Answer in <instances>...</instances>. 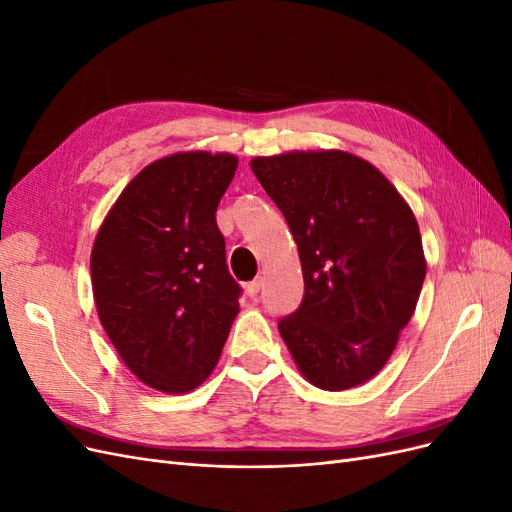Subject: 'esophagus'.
I'll list each match as a JSON object with an SVG mask.
<instances>
[{"mask_svg":"<svg viewBox=\"0 0 512 512\" xmlns=\"http://www.w3.org/2000/svg\"><path fill=\"white\" fill-rule=\"evenodd\" d=\"M260 288H262V280L258 277V280H252V282L245 284V294H247V297H250V299H256Z\"/></svg>","mask_w":512,"mask_h":512,"instance_id":"obj_1","label":"esophagus"}]
</instances>
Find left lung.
I'll return each mask as SVG.
<instances>
[{"mask_svg":"<svg viewBox=\"0 0 512 512\" xmlns=\"http://www.w3.org/2000/svg\"><path fill=\"white\" fill-rule=\"evenodd\" d=\"M297 243L305 292L280 333L307 382L354 389L391 359L427 273L421 230L395 185L342 149L250 162Z\"/></svg>","mask_w":512,"mask_h":512,"instance_id":"obj_1","label":"left lung"}]
</instances>
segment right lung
Segmentation results:
<instances>
[{"label":"right lung","mask_w":512,"mask_h":512,"mask_svg":"<svg viewBox=\"0 0 512 512\" xmlns=\"http://www.w3.org/2000/svg\"><path fill=\"white\" fill-rule=\"evenodd\" d=\"M237 156L179 151L145 166L91 247V288L102 327L143 384L183 395L220 361L239 284L215 222Z\"/></svg>","instance_id":"right-lung-1"}]
</instances>
